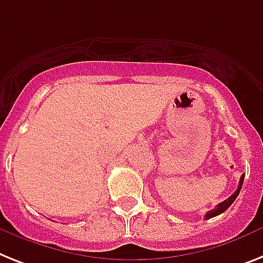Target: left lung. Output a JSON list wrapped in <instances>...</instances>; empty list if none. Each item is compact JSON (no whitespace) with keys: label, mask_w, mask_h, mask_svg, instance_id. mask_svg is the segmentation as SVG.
I'll list each match as a JSON object with an SVG mask.
<instances>
[{"label":"left lung","mask_w":263,"mask_h":263,"mask_svg":"<svg viewBox=\"0 0 263 263\" xmlns=\"http://www.w3.org/2000/svg\"><path fill=\"white\" fill-rule=\"evenodd\" d=\"M243 180H245V175H242V177H240V180H239V185H238V190H236L235 192H234V194L229 197V199H226L224 201L219 203V204L216 205L214 210L208 211L207 214H205V219H211V218H214V216H218V215L223 214V212H224L226 210L230 207V205L233 204L234 200H235L236 197H238V195H239L240 188H242V184H243Z\"/></svg>","instance_id":"1"}]
</instances>
